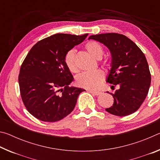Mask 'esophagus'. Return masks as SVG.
I'll return each mask as SVG.
<instances>
[{"label": "esophagus", "mask_w": 160, "mask_h": 160, "mask_svg": "<svg viewBox=\"0 0 160 160\" xmlns=\"http://www.w3.org/2000/svg\"><path fill=\"white\" fill-rule=\"evenodd\" d=\"M90 92H91L92 94H94V95H99L100 94H101V92H99V91H94V90H89Z\"/></svg>", "instance_id": "obj_1"}]
</instances>
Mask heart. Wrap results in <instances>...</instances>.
Returning a JSON list of instances; mask_svg holds the SVG:
<instances>
[{"mask_svg":"<svg viewBox=\"0 0 160 160\" xmlns=\"http://www.w3.org/2000/svg\"><path fill=\"white\" fill-rule=\"evenodd\" d=\"M85 48L92 56L97 60L101 59L104 55V48L97 42H88L85 45ZM64 63L70 72L76 73L78 72V67L74 50H70L66 53L64 56ZM104 65L106 68H109L110 63L106 61ZM104 79V73L100 70H96L91 72H83L78 75L76 78V84L78 86L88 90H97L101 86Z\"/></svg>","mask_w":160,"mask_h":160,"instance_id":"heart-1","label":"heart"}]
</instances>
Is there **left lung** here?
Masks as SVG:
<instances>
[{"label":"left lung","mask_w":160,"mask_h":160,"mask_svg":"<svg viewBox=\"0 0 160 160\" xmlns=\"http://www.w3.org/2000/svg\"><path fill=\"white\" fill-rule=\"evenodd\" d=\"M109 48L112 53V68L107 82L118 85V90L112 94L113 106L106 111L113 115L125 116L139 109L148 93L151 74L147 59L140 48L126 37L118 33L92 35Z\"/></svg>","instance_id":"obj_1"}]
</instances>
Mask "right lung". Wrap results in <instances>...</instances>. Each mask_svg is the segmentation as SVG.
Masks as SVG:
<instances>
[{
  "mask_svg": "<svg viewBox=\"0 0 160 160\" xmlns=\"http://www.w3.org/2000/svg\"><path fill=\"white\" fill-rule=\"evenodd\" d=\"M88 35L56 34L40 40L29 51L18 81L24 105L35 118L56 122L74 109L85 90L69 86L73 77L65 65L64 56Z\"/></svg>",
  "mask_w": 160,
  "mask_h": 160,
  "instance_id": "add662e5",
  "label": "right lung"
}]
</instances>
